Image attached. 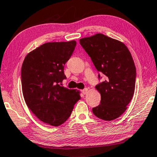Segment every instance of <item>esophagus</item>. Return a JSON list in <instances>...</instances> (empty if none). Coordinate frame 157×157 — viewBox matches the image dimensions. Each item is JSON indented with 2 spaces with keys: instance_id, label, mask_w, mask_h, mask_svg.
Segmentation results:
<instances>
[{
  "instance_id": "1",
  "label": "esophagus",
  "mask_w": 157,
  "mask_h": 157,
  "mask_svg": "<svg viewBox=\"0 0 157 157\" xmlns=\"http://www.w3.org/2000/svg\"><path fill=\"white\" fill-rule=\"evenodd\" d=\"M88 88H85V89H83V90H82V93L84 95L87 94V93H88Z\"/></svg>"
}]
</instances>
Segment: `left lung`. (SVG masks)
<instances>
[{
	"instance_id": "8db88e82",
	"label": "left lung",
	"mask_w": 157,
	"mask_h": 157,
	"mask_svg": "<svg viewBox=\"0 0 157 157\" xmlns=\"http://www.w3.org/2000/svg\"><path fill=\"white\" fill-rule=\"evenodd\" d=\"M80 43L97 70L106 76L96 86L101 104L93 109V114L103 120H114L125 112L134 95L136 72L131 53L122 42L101 33Z\"/></svg>"
}]
</instances>
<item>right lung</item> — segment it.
Listing matches in <instances>:
<instances>
[{
  "label": "right lung",
  "mask_w": 157,
  "mask_h": 157,
  "mask_svg": "<svg viewBox=\"0 0 157 157\" xmlns=\"http://www.w3.org/2000/svg\"><path fill=\"white\" fill-rule=\"evenodd\" d=\"M76 41L51 42L26 56L21 66V89L28 108L40 120L59 126L70 117L80 92L59 84L66 78L64 66Z\"/></svg>",
  "instance_id": "right-lung-1"
}]
</instances>
